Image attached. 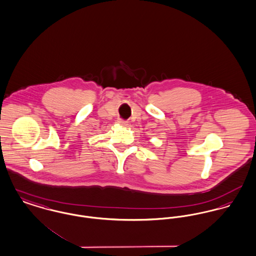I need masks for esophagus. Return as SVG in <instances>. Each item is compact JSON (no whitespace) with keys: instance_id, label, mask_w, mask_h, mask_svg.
Segmentation results:
<instances>
[{"instance_id":"esophagus-1","label":"esophagus","mask_w":256,"mask_h":256,"mask_svg":"<svg viewBox=\"0 0 256 256\" xmlns=\"http://www.w3.org/2000/svg\"><path fill=\"white\" fill-rule=\"evenodd\" d=\"M118 122L120 124H122V126H126L128 124V122H126V120H118Z\"/></svg>"}]
</instances>
